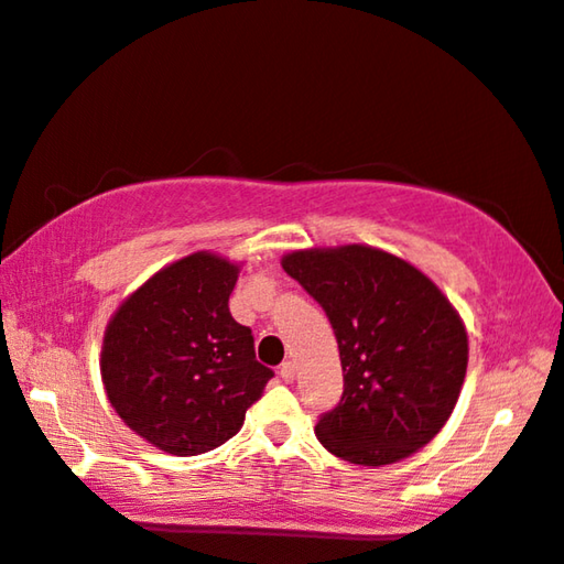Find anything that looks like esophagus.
I'll list each match as a JSON object with an SVG mask.
<instances>
[{"label":"esophagus","mask_w":564,"mask_h":564,"mask_svg":"<svg viewBox=\"0 0 564 564\" xmlns=\"http://www.w3.org/2000/svg\"><path fill=\"white\" fill-rule=\"evenodd\" d=\"M280 377H282V381H292V379H295V364H292V361H284L282 366H280Z\"/></svg>","instance_id":"1"}]
</instances>
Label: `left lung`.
Instances as JSON below:
<instances>
[{
	"label": "left lung",
	"mask_w": 564,
	"mask_h": 564,
	"mask_svg": "<svg viewBox=\"0 0 564 564\" xmlns=\"http://www.w3.org/2000/svg\"><path fill=\"white\" fill-rule=\"evenodd\" d=\"M282 269L325 310L338 340L343 394L321 414L325 451L389 465L443 430L460 397L468 336L420 269L371 247L292 251Z\"/></svg>",
	"instance_id": "8db88e82"
}]
</instances>
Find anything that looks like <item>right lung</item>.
Returning <instances> with one entry per match:
<instances>
[{
  "instance_id": "obj_1",
  "label": "right lung",
  "mask_w": 564,
  "mask_h": 564,
  "mask_svg": "<svg viewBox=\"0 0 564 564\" xmlns=\"http://www.w3.org/2000/svg\"><path fill=\"white\" fill-rule=\"evenodd\" d=\"M239 267L191 254L147 280L111 317L101 377L137 435L173 455H200L241 430L274 377L254 336L228 313Z\"/></svg>"
}]
</instances>
